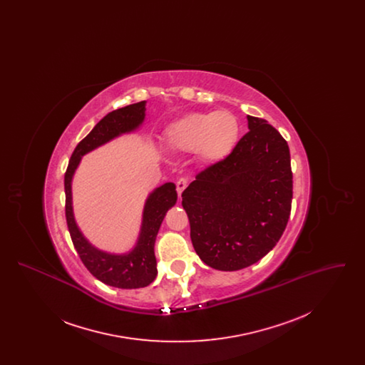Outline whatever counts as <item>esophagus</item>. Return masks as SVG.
Wrapping results in <instances>:
<instances>
[{
	"label": "esophagus",
	"instance_id": "esophagus-1",
	"mask_svg": "<svg viewBox=\"0 0 365 365\" xmlns=\"http://www.w3.org/2000/svg\"><path fill=\"white\" fill-rule=\"evenodd\" d=\"M187 185H189L187 178H179V179L176 180V191H178V195H179V197H180L182 191L187 187Z\"/></svg>",
	"mask_w": 365,
	"mask_h": 365
}]
</instances>
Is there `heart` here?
I'll use <instances>...</instances> for the list:
<instances>
[{
  "label": "heart",
  "instance_id": "b5f03b06",
  "mask_svg": "<svg viewBox=\"0 0 365 365\" xmlns=\"http://www.w3.org/2000/svg\"><path fill=\"white\" fill-rule=\"evenodd\" d=\"M238 134V120L228 110L191 113L165 130L164 143L171 152H198L205 161L217 163L234 150Z\"/></svg>",
  "mask_w": 365,
  "mask_h": 365
}]
</instances>
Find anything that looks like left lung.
Returning a JSON list of instances; mask_svg holds the SVG:
<instances>
[{"instance_id": "obj_1", "label": "left lung", "mask_w": 365, "mask_h": 365, "mask_svg": "<svg viewBox=\"0 0 365 365\" xmlns=\"http://www.w3.org/2000/svg\"><path fill=\"white\" fill-rule=\"evenodd\" d=\"M247 127L234 150L197 174L182 192L192 246L219 271L262 259L280 240L292 210L287 142L260 118L247 116Z\"/></svg>"}]
</instances>
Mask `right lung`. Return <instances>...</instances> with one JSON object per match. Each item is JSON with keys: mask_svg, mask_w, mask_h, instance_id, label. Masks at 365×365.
<instances>
[{"mask_svg": "<svg viewBox=\"0 0 365 365\" xmlns=\"http://www.w3.org/2000/svg\"><path fill=\"white\" fill-rule=\"evenodd\" d=\"M145 101L127 105L108 113L96 127L82 139L71 156L66 176V217L71 240L87 269L93 277L108 286L119 289H139L150 284L157 275L155 242L158 228L167 210L173 208L178 194L174 183L168 182L150 192L143 208V219L135 247L127 255H110L101 252L87 241L76 226L72 210L71 182L81 158L96 148L116 138L124 133L134 131L145 119Z\"/></svg>", "mask_w": 365, "mask_h": 365, "instance_id": "right-lung-1", "label": "right lung"}]
</instances>
